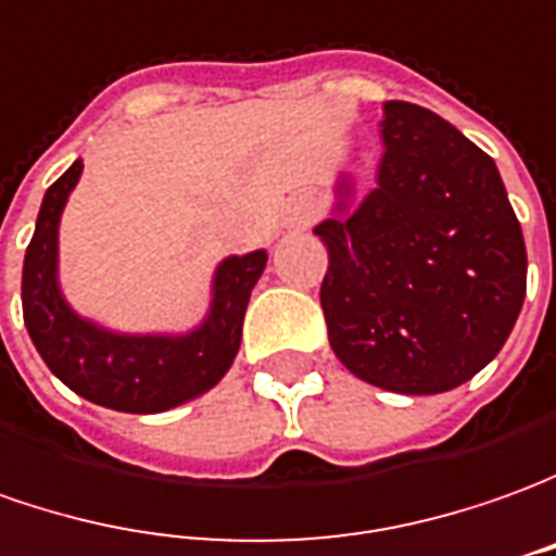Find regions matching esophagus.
I'll list each match as a JSON object with an SVG mask.
<instances>
[{"instance_id":"obj_1","label":"esophagus","mask_w":556,"mask_h":556,"mask_svg":"<svg viewBox=\"0 0 556 556\" xmlns=\"http://www.w3.org/2000/svg\"><path fill=\"white\" fill-rule=\"evenodd\" d=\"M313 218H316V206H313V200L309 198H294L292 210H289V222H292V228L304 230L313 225Z\"/></svg>"}]
</instances>
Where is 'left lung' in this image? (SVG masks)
Masks as SVG:
<instances>
[{
    "label": "left lung",
    "instance_id": "1",
    "mask_svg": "<svg viewBox=\"0 0 556 556\" xmlns=\"http://www.w3.org/2000/svg\"><path fill=\"white\" fill-rule=\"evenodd\" d=\"M377 185L346 179L313 233L328 343L358 380L435 395L471 380L508 341L527 294V247L493 157L422 105L389 100Z\"/></svg>",
    "mask_w": 556,
    "mask_h": 556
}]
</instances>
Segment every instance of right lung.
Segmentation results:
<instances>
[{"mask_svg":"<svg viewBox=\"0 0 556 556\" xmlns=\"http://www.w3.org/2000/svg\"><path fill=\"white\" fill-rule=\"evenodd\" d=\"M85 164L75 161L41 200L26 247L24 323L39 356L72 392L124 414H161L213 389L240 350L249 294L267 252L228 255L215 267L213 301L203 323L185 334H124L78 316L60 292V215Z\"/></svg>","mask_w":556,"mask_h":556,"instance_id":"1","label":"right lung"}]
</instances>
